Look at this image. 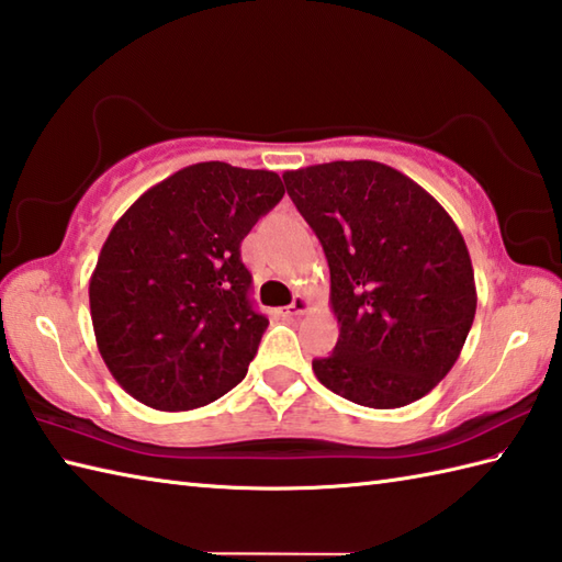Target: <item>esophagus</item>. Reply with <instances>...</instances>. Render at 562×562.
I'll list each match as a JSON object with an SVG mask.
<instances>
[{"mask_svg":"<svg viewBox=\"0 0 562 562\" xmlns=\"http://www.w3.org/2000/svg\"><path fill=\"white\" fill-rule=\"evenodd\" d=\"M312 300H306V296H302V294H296L294 296V302L284 308V316H304L306 312H312Z\"/></svg>","mask_w":562,"mask_h":562,"instance_id":"34e87169","label":"esophagus"}]
</instances>
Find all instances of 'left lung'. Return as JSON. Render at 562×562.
Masks as SVG:
<instances>
[{
  "instance_id": "1",
  "label": "left lung",
  "mask_w": 562,
  "mask_h": 562,
  "mask_svg": "<svg viewBox=\"0 0 562 562\" xmlns=\"http://www.w3.org/2000/svg\"><path fill=\"white\" fill-rule=\"evenodd\" d=\"M296 210L330 268L336 350L316 379L367 408H403L459 360L475 316L469 248L449 212L379 161H330L284 171Z\"/></svg>"
}]
</instances>
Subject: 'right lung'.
Here are the masks:
<instances>
[{
	"label": "right lung",
	"instance_id": "obj_1",
	"mask_svg": "<svg viewBox=\"0 0 562 562\" xmlns=\"http://www.w3.org/2000/svg\"><path fill=\"white\" fill-rule=\"evenodd\" d=\"M284 195L274 171L186 166L115 222L89 282L113 379L157 411H193L248 372L268 318L248 300L241 241Z\"/></svg>",
	"mask_w": 562,
	"mask_h": 562
}]
</instances>
